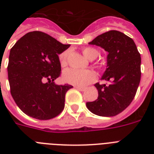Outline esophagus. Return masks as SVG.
Returning a JSON list of instances; mask_svg holds the SVG:
<instances>
[{"label": "esophagus", "mask_w": 154, "mask_h": 154, "mask_svg": "<svg viewBox=\"0 0 154 154\" xmlns=\"http://www.w3.org/2000/svg\"><path fill=\"white\" fill-rule=\"evenodd\" d=\"M75 88L78 89V90H80V91H85V90L86 89L85 87H82V86H75Z\"/></svg>", "instance_id": "esophagus-1"}]
</instances>
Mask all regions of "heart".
<instances>
[{
  "instance_id": "b5f03b06",
  "label": "heart",
  "mask_w": 154,
  "mask_h": 154,
  "mask_svg": "<svg viewBox=\"0 0 154 154\" xmlns=\"http://www.w3.org/2000/svg\"><path fill=\"white\" fill-rule=\"evenodd\" d=\"M82 53L89 60H94L98 55L97 50L94 48L86 47L82 49ZM69 52L64 51L59 55V61L62 67L67 65V57ZM96 78V74L93 70L85 69L78 70L75 69H68L63 72V79L65 82L72 85L77 86H85L90 84Z\"/></svg>"
}]
</instances>
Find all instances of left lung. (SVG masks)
<instances>
[{"instance_id":"1","label":"left lung","mask_w":154,"mask_h":154,"mask_svg":"<svg viewBox=\"0 0 154 154\" xmlns=\"http://www.w3.org/2000/svg\"><path fill=\"white\" fill-rule=\"evenodd\" d=\"M108 52L107 68L101 80L107 85L95 84L96 101L87 102L88 109L101 117H113L124 111L136 95L141 81V55L134 40L117 30H110L89 42Z\"/></svg>"}]
</instances>
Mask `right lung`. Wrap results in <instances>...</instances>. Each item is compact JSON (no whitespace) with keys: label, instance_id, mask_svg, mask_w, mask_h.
<instances>
[{"label":"right lung","instance_id":"add662e5","mask_svg":"<svg viewBox=\"0 0 154 154\" xmlns=\"http://www.w3.org/2000/svg\"><path fill=\"white\" fill-rule=\"evenodd\" d=\"M70 46L47 33L28 32L11 49L8 77L11 95L20 110L38 120L57 117L65 107L70 85L54 83L60 75L58 55Z\"/></svg>","mask_w":154,"mask_h":154}]
</instances>
